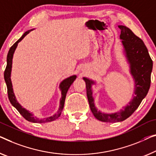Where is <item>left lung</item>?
Listing matches in <instances>:
<instances>
[{"label": "left lung", "instance_id": "left-lung-1", "mask_svg": "<svg viewBox=\"0 0 156 156\" xmlns=\"http://www.w3.org/2000/svg\"><path fill=\"white\" fill-rule=\"evenodd\" d=\"M121 30L120 38L126 55L127 61L130 65V72L135 82L134 96L131 101L125 106L120 112L106 114L97 111L94 104L92 97V81L87 78H83L86 83V91L88 102L92 113L97 120L102 122H115L125 120L129 118L140 105L146 96L151 85V75L153 69V61L148 54V50L143 41L136 36L129 28L122 25L118 26Z\"/></svg>", "mask_w": 156, "mask_h": 156}]
</instances>
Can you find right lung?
<instances>
[{
  "label": "right lung",
  "instance_id": "right-lung-1",
  "mask_svg": "<svg viewBox=\"0 0 156 156\" xmlns=\"http://www.w3.org/2000/svg\"><path fill=\"white\" fill-rule=\"evenodd\" d=\"M31 31V30L25 32V33L22 35V36L21 37V38L19 39L15 43H14V45L10 48L9 52L8 53V56H7V66H6L5 70L4 71V78L7 85V88H8V98H9V100L10 101V103L12 104V105L14 107L17 108V110L20 112V114L22 115L25 119L28 120V121L32 122H36V123L51 122L56 119H57V118L60 116V115H61L62 111L63 110V108L64 106V101H65V99H66V95L67 91H68L69 88L70 87V86L71 85L72 83H73V81L76 80V76H72L71 77L66 78L65 80L62 81L61 83H60L59 87H60V90H62V98L60 99V105H59V110H58L57 113H55V115H53L52 116H50V117L43 118V119H39V118L34 116V115L32 114L31 113H30L29 111H27L25 108H22V106L18 103V101L15 98V94H14L13 92L12 85V82L10 79V74H11V69H12V63L13 54L14 52H15V49L18 45V43H20V42L22 41V39L24 38V37L26 36Z\"/></svg>",
  "mask_w": 156,
  "mask_h": 156
}]
</instances>
